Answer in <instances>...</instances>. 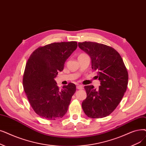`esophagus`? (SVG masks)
Here are the masks:
<instances>
[{
  "label": "esophagus",
  "mask_w": 146,
  "mask_h": 146,
  "mask_svg": "<svg viewBox=\"0 0 146 146\" xmlns=\"http://www.w3.org/2000/svg\"><path fill=\"white\" fill-rule=\"evenodd\" d=\"M76 88H77L78 90H82V89H83V86L81 85H79L76 86Z\"/></svg>",
  "instance_id": "34e87169"
}]
</instances>
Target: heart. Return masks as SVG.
Segmentation results:
<instances>
[{"instance_id": "obj_1", "label": "heart", "mask_w": 146, "mask_h": 146, "mask_svg": "<svg viewBox=\"0 0 146 146\" xmlns=\"http://www.w3.org/2000/svg\"><path fill=\"white\" fill-rule=\"evenodd\" d=\"M86 55V54H81L80 55H79V56H82V55Z\"/></svg>"}]
</instances>
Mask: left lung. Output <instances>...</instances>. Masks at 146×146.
<instances>
[{
  "instance_id": "left-lung-1",
  "label": "left lung",
  "mask_w": 146,
  "mask_h": 146,
  "mask_svg": "<svg viewBox=\"0 0 146 146\" xmlns=\"http://www.w3.org/2000/svg\"><path fill=\"white\" fill-rule=\"evenodd\" d=\"M79 47L90 56L92 69L100 81L98 90L85 86L87 97L82 107L91 118L109 116L116 109L126 91L128 73L119 52L113 48L92 42L78 43Z\"/></svg>"
}]
</instances>
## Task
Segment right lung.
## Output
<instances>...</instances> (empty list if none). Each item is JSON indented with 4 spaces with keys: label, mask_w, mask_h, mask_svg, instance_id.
<instances>
[{
    "label": "right lung",
    "mask_w": 146,
    "mask_h": 146,
    "mask_svg": "<svg viewBox=\"0 0 146 146\" xmlns=\"http://www.w3.org/2000/svg\"><path fill=\"white\" fill-rule=\"evenodd\" d=\"M77 46L74 41L50 43L35 49L28 59L23 88L30 106L40 117L55 120L67 113L76 87L69 83L60 90L55 78Z\"/></svg>",
    "instance_id": "obj_1"
}]
</instances>
